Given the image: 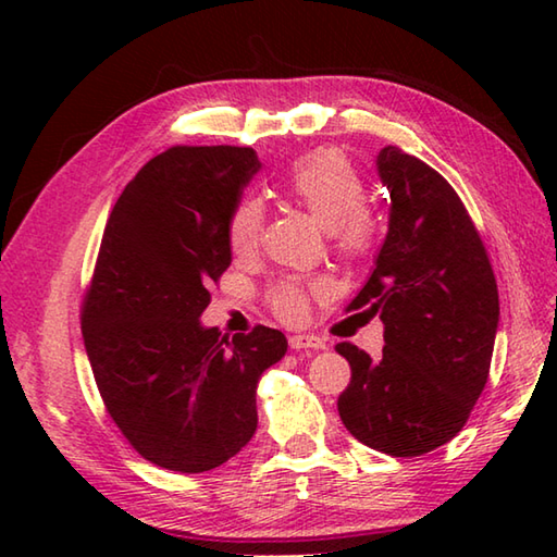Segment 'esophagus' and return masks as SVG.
I'll return each mask as SVG.
<instances>
[{"mask_svg":"<svg viewBox=\"0 0 557 557\" xmlns=\"http://www.w3.org/2000/svg\"><path fill=\"white\" fill-rule=\"evenodd\" d=\"M289 347L301 351V349H325L327 345H325V339L315 337V335H292Z\"/></svg>","mask_w":557,"mask_h":557,"instance_id":"obj_1","label":"esophagus"}]
</instances>
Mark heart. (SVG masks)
I'll list each match as a JSON object with an SVG mask.
<instances>
[{"instance_id": "1", "label": "heart", "mask_w": 557, "mask_h": 557, "mask_svg": "<svg viewBox=\"0 0 557 557\" xmlns=\"http://www.w3.org/2000/svg\"><path fill=\"white\" fill-rule=\"evenodd\" d=\"M282 188L333 236L339 251L363 253L373 242L375 224L363 208L366 186L354 164L337 150H318L292 162ZM265 206L256 196L236 200L227 215V244L234 253L253 251L263 232ZM309 289L299 280H282L270 292V306L282 321H299Z\"/></svg>"}]
</instances>
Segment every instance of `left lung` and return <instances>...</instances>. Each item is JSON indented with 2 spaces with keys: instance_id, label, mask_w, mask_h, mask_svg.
I'll return each instance as SVG.
<instances>
[{
  "instance_id": "1",
  "label": "left lung",
  "mask_w": 557,
  "mask_h": 557,
  "mask_svg": "<svg viewBox=\"0 0 557 557\" xmlns=\"http://www.w3.org/2000/svg\"><path fill=\"white\" fill-rule=\"evenodd\" d=\"M389 220L371 277L349 309L381 315V359L339 342L351 381L337 399L347 431L377 453L419 457L461 431L486 387L500 304L486 248L455 188L419 158L375 160Z\"/></svg>"
}]
</instances>
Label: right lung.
Returning <instances> with one entry per match:
<instances>
[{"mask_svg": "<svg viewBox=\"0 0 557 557\" xmlns=\"http://www.w3.org/2000/svg\"><path fill=\"white\" fill-rule=\"evenodd\" d=\"M258 170L253 148H170L104 224L83 342L110 417L162 469L198 474L239 453L258 425L260 375L287 351L280 330L230 339L200 323L232 263L227 215Z\"/></svg>", "mask_w": 557, "mask_h": 557, "instance_id": "right-lung-1", "label": "right lung"}]
</instances>
